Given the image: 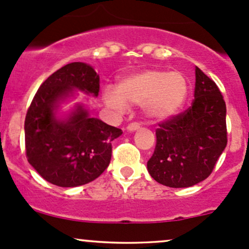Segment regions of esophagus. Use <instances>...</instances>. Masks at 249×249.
<instances>
[{
    "label": "esophagus",
    "mask_w": 249,
    "mask_h": 249,
    "mask_svg": "<svg viewBox=\"0 0 249 249\" xmlns=\"http://www.w3.org/2000/svg\"><path fill=\"white\" fill-rule=\"evenodd\" d=\"M139 127H141V125H139L138 123H136V122L130 123V124L127 125V130H129V131H136V130H138Z\"/></svg>",
    "instance_id": "esophagus-1"
}]
</instances>
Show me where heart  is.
<instances>
[{
	"label": "heart",
	"mask_w": 249,
	"mask_h": 249,
	"mask_svg": "<svg viewBox=\"0 0 249 249\" xmlns=\"http://www.w3.org/2000/svg\"><path fill=\"white\" fill-rule=\"evenodd\" d=\"M187 94L188 81L181 72L147 70L123 79L118 89L106 87L104 100L114 111H125L127 104L143 105L147 117L165 119L179 111Z\"/></svg>",
	"instance_id": "heart-1"
}]
</instances>
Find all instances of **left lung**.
Segmentation results:
<instances>
[{"label":"left lung","instance_id":"left-lung-1","mask_svg":"<svg viewBox=\"0 0 249 249\" xmlns=\"http://www.w3.org/2000/svg\"><path fill=\"white\" fill-rule=\"evenodd\" d=\"M191 106L158 123L156 146L147 160L152 178L170 188L206 179L227 145L226 103L217 85L198 67Z\"/></svg>","mask_w":249,"mask_h":249}]
</instances>
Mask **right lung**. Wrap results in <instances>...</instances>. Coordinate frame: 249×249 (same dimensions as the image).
I'll return each instance as SVG.
<instances>
[{
    "label": "right lung",
    "mask_w": 249,
    "mask_h": 249,
    "mask_svg": "<svg viewBox=\"0 0 249 249\" xmlns=\"http://www.w3.org/2000/svg\"><path fill=\"white\" fill-rule=\"evenodd\" d=\"M99 75L84 62H72L48 76L37 89L24 120L26 156L46 181L59 187H78L94 181L106 170L112 141L122 130L91 118L79 106L67 120H58L54 108L72 89L97 97Z\"/></svg>",
    "instance_id": "obj_1"
}]
</instances>
